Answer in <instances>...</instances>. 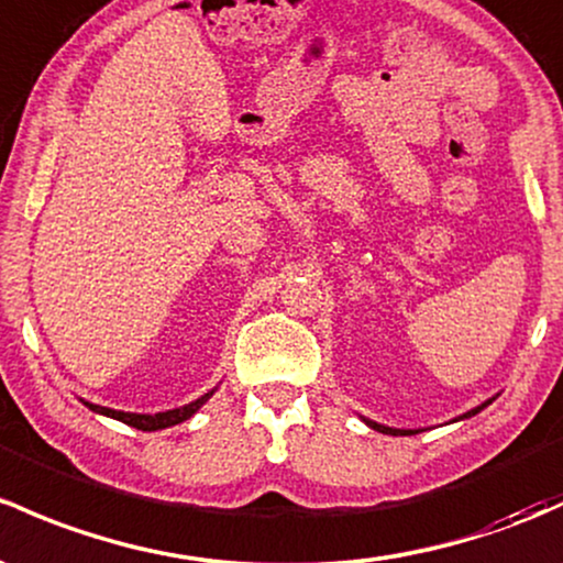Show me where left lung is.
Wrapping results in <instances>:
<instances>
[{
    "mask_svg": "<svg viewBox=\"0 0 563 563\" xmlns=\"http://www.w3.org/2000/svg\"><path fill=\"white\" fill-rule=\"evenodd\" d=\"M490 401L494 399H488V401H483L481 407H475V410H470V412H464V416L461 418H472V416H477V412L483 410V407H488ZM459 418V421H461ZM364 423L369 426V429H375V431H383V434H394V437H407V434H418V429H390V426H383V423H375V421H369V418H364Z\"/></svg>",
    "mask_w": 563,
    "mask_h": 563,
    "instance_id": "obj_1",
    "label": "left lung"
}]
</instances>
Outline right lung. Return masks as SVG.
Segmentation results:
<instances>
[{"label": "right lung", "mask_w": 563, "mask_h": 563, "mask_svg": "<svg viewBox=\"0 0 563 563\" xmlns=\"http://www.w3.org/2000/svg\"><path fill=\"white\" fill-rule=\"evenodd\" d=\"M216 394V388L207 390L205 396H199L197 401H191V405H183V407H175V410H167V412H156V416H145V412H123V410H110V407H99V405H91V401H82V405L88 407L91 412H99V416H108V418H115V421L126 423V426H134V429L140 431H158V429H169V426L175 423H183L188 421V418L194 416V412L199 410V407L205 405L210 396Z\"/></svg>", "instance_id": "obj_1"}]
</instances>
